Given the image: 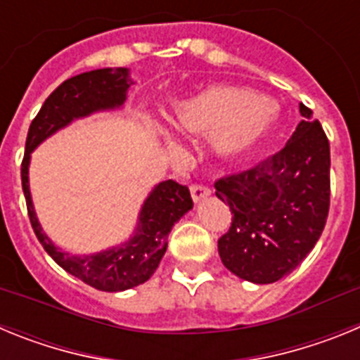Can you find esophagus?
I'll return each instance as SVG.
<instances>
[{
  "label": "esophagus",
  "mask_w": 360,
  "mask_h": 360,
  "mask_svg": "<svg viewBox=\"0 0 360 360\" xmlns=\"http://www.w3.org/2000/svg\"><path fill=\"white\" fill-rule=\"evenodd\" d=\"M191 196H193L195 202H202L207 196H211V189L207 186H203V184H193L191 186Z\"/></svg>",
  "instance_id": "1"
}]
</instances>
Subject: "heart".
I'll use <instances>...</instances> for the list:
<instances>
[{
    "instance_id": "obj_1",
    "label": "heart",
    "mask_w": 360,
    "mask_h": 360,
    "mask_svg": "<svg viewBox=\"0 0 360 360\" xmlns=\"http://www.w3.org/2000/svg\"><path fill=\"white\" fill-rule=\"evenodd\" d=\"M276 120L272 101L240 86L216 84L178 103L171 124L186 135H212L216 151L234 155L269 135ZM169 149L178 151L173 142Z\"/></svg>"
}]
</instances>
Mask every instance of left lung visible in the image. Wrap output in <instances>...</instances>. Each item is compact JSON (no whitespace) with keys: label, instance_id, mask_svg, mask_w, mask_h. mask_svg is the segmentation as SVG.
I'll use <instances>...</instances> for the list:
<instances>
[{"label":"left lung","instance_id":"left-lung-1","mask_svg":"<svg viewBox=\"0 0 360 360\" xmlns=\"http://www.w3.org/2000/svg\"><path fill=\"white\" fill-rule=\"evenodd\" d=\"M287 146L247 171L219 178L216 196L232 212L218 240L221 263L245 281L266 285L308 256L330 209V142L311 110Z\"/></svg>","mask_w":360,"mask_h":360}]
</instances>
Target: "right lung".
I'll use <instances>...</instances> for the list:
<instances>
[{
  "label": "right lung",
  "instance_id": "add662e5",
  "mask_svg": "<svg viewBox=\"0 0 360 360\" xmlns=\"http://www.w3.org/2000/svg\"><path fill=\"white\" fill-rule=\"evenodd\" d=\"M129 84L128 68L91 70L66 79L49 95L36 119L32 120L21 162V184L28 218L43 249L68 274L103 292L128 290L151 278L167 249V236L173 225L193 209L189 189L174 180L160 182L146 198L135 232L126 243L103 252L73 256L57 249L37 221L28 186V165L30 153L72 120L122 106Z\"/></svg>",
  "mask_w": 360,
  "mask_h": 360
}]
</instances>
